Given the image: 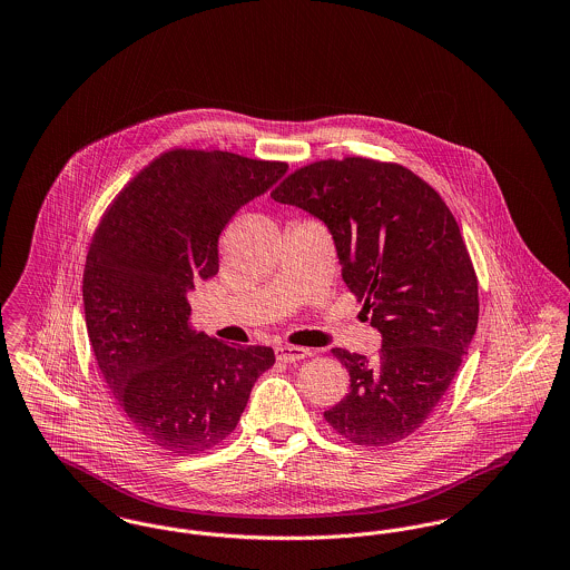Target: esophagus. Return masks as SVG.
<instances>
[{
	"label": "esophagus",
	"instance_id": "1",
	"mask_svg": "<svg viewBox=\"0 0 570 570\" xmlns=\"http://www.w3.org/2000/svg\"><path fill=\"white\" fill-rule=\"evenodd\" d=\"M309 354H312L309 348H301V346H277L275 348V356L279 361H284V363H295V361H301V358H305Z\"/></svg>",
	"mask_w": 570,
	"mask_h": 570
}]
</instances>
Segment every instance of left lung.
Here are the masks:
<instances>
[{
	"label": "left lung",
	"instance_id": "8db88e82",
	"mask_svg": "<svg viewBox=\"0 0 570 570\" xmlns=\"http://www.w3.org/2000/svg\"><path fill=\"white\" fill-rule=\"evenodd\" d=\"M272 198L325 224L342 277L382 337L376 358L333 348L351 391L326 410L328 425L365 446L404 440L434 412L479 325L455 217L414 173L367 158L303 166Z\"/></svg>",
	"mask_w": 570,
	"mask_h": 570
}]
</instances>
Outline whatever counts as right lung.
<instances>
[{"label": "right lung", "mask_w": 570, "mask_h": 570, "mask_svg": "<svg viewBox=\"0 0 570 570\" xmlns=\"http://www.w3.org/2000/svg\"><path fill=\"white\" fill-rule=\"evenodd\" d=\"M286 170L228 151H168L121 190L91 239L82 275L91 348L119 407L164 451L216 446L275 363L273 348L196 331L188 295L219 269L226 224Z\"/></svg>", "instance_id": "add662e5"}]
</instances>
